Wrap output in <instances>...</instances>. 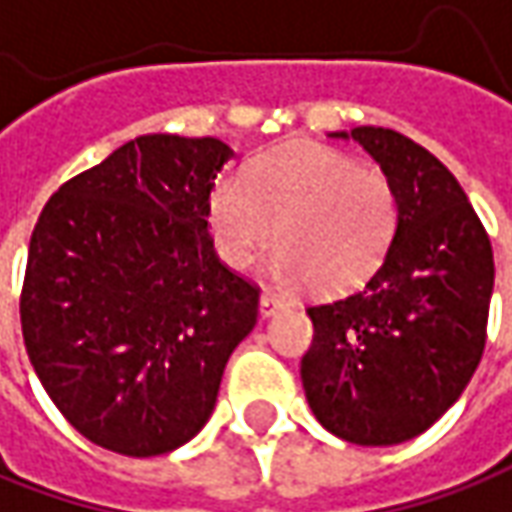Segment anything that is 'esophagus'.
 Wrapping results in <instances>:
<instances>
[{"mask_svg": "<svg viewBox=\"0 0 512 512\" xmlns=\"http://www.w3.org/2000/svg\"><path fill=\"white\" fill-rule=\"evenodd\" d=\"M283 308H285V302L280 300V297H274V294H269V291H263V294H260V316L280 314Z\"/></svg>", "mask_w": 512, "mask_h": 512, "instance_id": "1", "label": "esophagus"}]
</instances>
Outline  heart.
<instances>
[{"instance_id": "b5f03b06", "label": "heart", "mask_w": 512, "mask_h": 512, "mask_svg": "<svg viewBox=\"0 0 512 512\" xmlns=\"http://www.w3.org/2000/svg\"><path fill=\"white\" fill-rule=\"evenodd\" d=\"M212 241L232 269L252 266L274 235L269 274L342 294L373 277L398 229V193L381 168L344 151L291 142L263 154L249 176L227 173L207 204Z\"/></svg>"}]
</instances>
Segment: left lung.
I'll return each instance as SVG.
<instances>
[{
    "label": "left lung",
    "instance_id": "1",
    "mask_svg": "<svg viewBox=\"0 0 512 512\" xmlns=\"http://www.w3.org/2000/svg\"><path fill=\"white\" fill-rule=\"evenodd\" d=\"M398 193V229L361 291L311 305L302 387L316 420L356 446H395L457 403L485 350L493 249L454 173L392 128L350 134Z\"/></svg>",
    "mask_w": 512,
    "mask_h": 512
}]
</instances>
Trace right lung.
Here are the masks:
<instances>
[{
	"instance_id": "right-lung-1",
	"label": "right lung",
	"mask_w": 512,
	"mask_h": 512,
	"mask_svg": "<svg viewBox=\"0 0 512 512\" xmlns=\"http://www.w3.org/2000/svg\"><path fill=\"white\" fill-rule=\"evenodd\" d=\"M215 137L145 134L58 187L30 238L22 333L58 412L95 446L156 457L210 420L257 285L207 232Z\"/></svg>"
}]
</instances>
